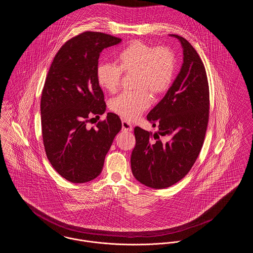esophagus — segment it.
Instances as JSON below:
<instances>
[{
    "instance_id": "esophagus-1",
    "label": "esophagus",
    "mask_w": 253,
    "mask_h": 253,
    "mask_svg": "<svg viewBox=\"0 0 253 253\" xmlns=\"http://www.w3.org/2000/svg\"><path fill=\"white\" fill-rule=\"evenodd\" d=\"M121 124H122V130H123V131L131 132V131L133 130V126H132V124H131L130 122H128V121H126V120H122Z\"/></svg>"
}]
</instances>
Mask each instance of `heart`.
Segmentation results:
<instances>
[{
    "label": "heart",
    "mask_w": 253,
    "mask_h": 253,
    "mask_svg": "<svg viewBox=\"0 0 253 253\" xmlns=\"http://www.w3.org/2000/svg\"><path fill=\"white\" fill-rule=\"evenodd\" d=\"M118 65L103 62L96 69L98 84L115 93L121 84L123 73H136V91L122 92L111 101L110 108L126 120H135L151 104L149 91L161 94L167 91L174 77L173 52L167 47L151 46L136 40L127 45L117 55Z\"/></svg>",
    "instance_id": "heart-1"
}]
</instances>
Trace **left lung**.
Masks as SVG:
<instances>
[{
	"label": "left lung",
	"mask_w": 253,
	"mask_h": 253,
	"mask_svg": "<svg viewBox=\"0 0 253 253\" xmlns=\"http://www.w3.org/2000/svg\"><path fill=\"white\" fill-rule=\"evenodd\" d=\"M170 36L181 42L184 62L165 97L147 115V120L158 125V134L135 127L136 146L131 155L133 175L153 189L169 188L189 173L202 148L209 121L204 64L187 39ZM160 135L170 136L171 140L162 142Z\"/></svg>",
	"instance_id": "obj_1"
}]
</instances>
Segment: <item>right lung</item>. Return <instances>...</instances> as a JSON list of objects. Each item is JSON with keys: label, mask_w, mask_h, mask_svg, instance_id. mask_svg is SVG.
Here are the masks:
<instances>
[{"label": "right lung", "mask_w": 253, "mask_h": 253, "mask_svg": "<svg viewBox=\"0 0 253 253\" xmlns=\"http://www.w3.org/2000/svg\"><path fill=\"white\" fill-rule=\"evenodd\" d=\"M120 41L104 33L84 32L60 47L48 71L40 102L43 144L52 167L69 182L96 178L121 130V120L113 113L87 126L106 111L96 79L100 53Z\"/></svg>", "instance_id": "add662e5"}]
</instances>
